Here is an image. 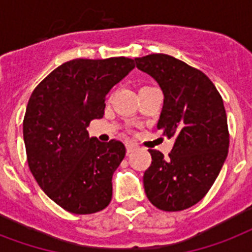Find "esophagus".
Returning <instances> with one entry per match:
<instances>
[{
	"mask_svg": "<svg viewBox=\"0 0 252 252\" xmlns=\"http://www.w3.org/2000/svg\"><path fill=\"white\" fill-rule=\"evenodd\" d=\"M126 154H129L132 153L133 150L137 149V145H136V144H132V142H126Z\"/></svg>",
	"mask_w": 252,
	"mask_h": 252,
	"instance_id": "1",
	"label": "esophagus"
}]
</instances>
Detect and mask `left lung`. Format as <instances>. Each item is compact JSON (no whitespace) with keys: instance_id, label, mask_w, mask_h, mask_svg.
Segmentation results:
<instances>
[{"instance_id":"obj_1","label":"left lung","mask_w":252,"mask_h":252,"mask_svg":"<svg viewBox=\"0 0 252 252\" xmlns=\"http://www.w3.org/2000/svg\"><path fill=\"white\" fill-rule=\"evenodd\" d=\"M134 61L163 91L157 128L174 138L168 157L149 150L145 193L161 211H183L207 195L226 159L229 129L222 98L203 72L175 57L153 53Z\"/></svg>"}]
</instances>
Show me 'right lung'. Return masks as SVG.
Instances as JSON below:
<instances>
[{
	"label": "right lung",
	"mask_w": 252,
	"mask_h": 252,
	"mask_svg": "<svg viewBox=\"0 0 252 252\" xmlns=\"http://www.w3.org/2000/svg\"><path fill=\"white\" fill-rule=\"evenodd\" d=\"M134 68V60L76 59L35 87L23 119L29 167L49 199L74 215L102 211L112 199V175L126 157L122 141L89 137L103 118L106 95Z\"/></svg>",
	"instance_id": "obj_1"
}]
</instances>
